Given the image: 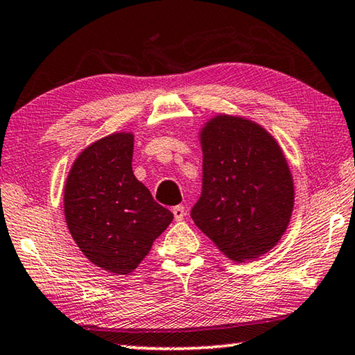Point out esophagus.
I'll return each instance as SVG.
<instances>
[{
  "label": "esophagus",
  "mask_w": 355,
  "mask_h": 355,
  "mask_svg": "<svg viewBox=\"0 0 355 355\" xmlns=\"http://www.w3.org/2000/svg\"><path fill=\"white\" fill-rule=\"evenodd\" d=\"M172 213H173V218H175V220H182L184 218V208L182 205H177L172 208Z\"/></svg>",
  "instance_id": "34e87169"
}]
</instances>
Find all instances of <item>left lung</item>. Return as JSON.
<instances>
[{
  "label": "left lung",
  "mask_w": 355,
  "mask_h": 355,
  "mask_svg": "<svg viewBox=\"0 0 355 355\" xmlns=\"http://www.w3.org/2000/svg\"><path fill=\"white\" fill-rule=\"evenodd\" d=\"M202 194L194 224L222 254L244 263L284 236L294 207V182L275 137L260 123L216 114L199 131Z\"/></svg>",
  "instance_id": "8db88e82"
}]
</instances>
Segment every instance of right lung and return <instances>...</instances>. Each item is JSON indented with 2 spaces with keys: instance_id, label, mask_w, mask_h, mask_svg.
I'll return each mask as SVG.
<instances>
[{
  "instance_id": "obj_1",
  "label": "right lung",
  "mask_w": 355,
  "mask_h": 355,
  "mask_svg": "<svg viewBox=\"0 0 355 355\" xmlns=\"http://www.w3.org/2000/svg\"><path fill=\"white\" fill-rule=\"evenodd\" d=\"M135 135L117 131L76 156L64 186L65 224L78 248L107 272H133L173 219L135 177Z\"/></svg>"
}]
</instances>
